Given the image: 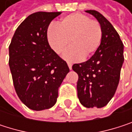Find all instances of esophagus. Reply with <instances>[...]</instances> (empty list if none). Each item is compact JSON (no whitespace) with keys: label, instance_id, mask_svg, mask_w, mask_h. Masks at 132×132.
<instances>
[{"label":"esophagus","instance_id":"34e87169","mask_svg":"<svg viewBox=\"0 0 132 132\" xmlns=\"http://www.w3.org/2000/svg\"><path fill=\"white\" fill-rule=\"evenodd\" d=\"M72 64L71 63H68V66H69V68L70 70L72 69Z\"/></svg>","mask_w":132,"mask_h":132}]
</instances>
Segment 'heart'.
I'll return each mask as SVG.
<instances>
[{"label": "heart", "mask_w": 132, "mask_h": 132, "mask_svg": "<svg viewBox=\"0 0 132 132\" xmlns=\"http://www.w3.org/2000/svg\"><path fill=\"white\" fill-rule=\"evenodd\" d=\"M47 40L51 48L62 54L70 44L72 46L63 55L67 61H76L91 56L102 40V28L98 21L82 13H74L63 17L57 25L47 30Z\"/></svg>", "instance_id": "heart-1"}]
</instances>
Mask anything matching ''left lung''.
Segmentation results:
<instances>
[{"mask_svg": "<svg viewBox=\"0 0 132 132\" xmlns=\"http://www.w3.org/2000/svg\"><path fill=\"white\" fill-rule=\"evenodd\" d=\"M92 15L102 28V40L95 54L86 62L74 64L78 74V98L86 108H102L114 96L124 62V45L111 23L96 11H86Z\"/></svg>", "mask_w": 132, "mask_h": 132, "instance_id": "8db88e82", "label": "left lung"}]
</instances>
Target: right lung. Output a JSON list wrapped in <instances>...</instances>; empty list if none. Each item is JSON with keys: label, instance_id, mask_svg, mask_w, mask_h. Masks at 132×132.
I'll return each mask as SVG.
<instances>
[{"label": "right lung", "instance_id": "1", "mask_svg": "<svg viewBox=\"0 0 132 132\" xmlns=\"http://www.w3.org/2000/svg\"><path fill=\"white\" fill-rule=\"evenodd\" d=\"M61 12H37L16 30L9 46V66L16 92L29 109L41 111L56 102L69 69L50 47L47 29Z\"/></svg>", "mask_w": 132, "mask_h": 132}]
</instances>
